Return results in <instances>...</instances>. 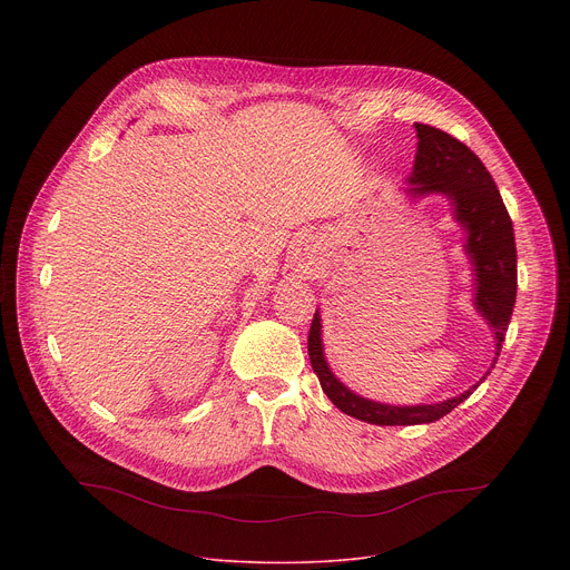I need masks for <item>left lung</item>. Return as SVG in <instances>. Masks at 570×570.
<instances>
[{
    "label": "left lung",
    "mask_w": 570,
    "mask_h": 570,
    "mask_svg": "<svg viewBox=\"0 0 570 570\" xmlns=\"http://www.w3.org/2000/svg\"><path fill=\"white\" fill-rule=\"evenodd\" d=\"M415 130L420 141L413 174L399 191L411 203L426 196H442L451 205V216L464 232L462 250L471 264L473 308L492 327L499 356L517 302V243L512 218L494 178L469 146L426 124H415ZM308 358L320 379L322 392L332 399L336 409L376 426H415L442 420L455 405L469 399V394H473V390L490 376L497 365L494 358L492 367L475 385L440 403L394 405L374 401L350 390L327 363L322 345L320 308L311 322Z\"/></svg>",
    "instance_id": "8db88e82"
}]
</instances>
